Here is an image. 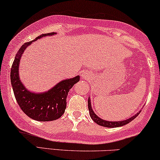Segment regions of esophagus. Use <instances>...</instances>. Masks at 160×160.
Instances as JSON below:
<instances>
[{
    "instance_id": "esophagus-1",
    "label": "esophagus",
    "mask_w": 160,
    "mask_h": 160,
    "mask_svg": "<svg viewBox=\"0 0 160 160\" xmlns=\"http://www.w3.org/2000/svg\"><path fill=\"white\" fill-rule=\"evenodd\" d=\"M82 79H85V80H86V79H87V75L86 74H82Z\"/></svg>"
}]
</instances>
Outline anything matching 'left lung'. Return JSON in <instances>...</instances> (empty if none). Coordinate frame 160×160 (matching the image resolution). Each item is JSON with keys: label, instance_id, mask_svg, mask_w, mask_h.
<instances>
[{"label": "left lung", "instance_id": "8db88e82", "mask_svg": "<svg viewBox=\"0 0 160 160\" xmlns=\"http://www.w3.org/2000/svg\"><path fill=\"white\" fill-rule=\"evenodd\" d=\"M88 110H89V114L91 118L92 119V120L94 121V122H96L97 124L101 125V126L103 127H106V128H117V127H120V126H123V125L128 124L130 122H131L133 120H134L136 117L138 116L139 113H140L141 110L139 111L137 114H135L133 116H131L130 118L126 119L125 120H121V121H107L103 119H101L100 117H99L98 115H97L94 112L92 109V104H91V99L90 98H88Z\"/></svg>", "mask_w": 160, "mask_h": 160}]
</instances>
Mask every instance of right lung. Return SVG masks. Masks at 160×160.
<instances>
[{
	"label": "right lung",
	"instance_id": "1",
	"mask_svg": "<svg viewBox=\"0 0 160 160\" xmlns=\"http://www.w3.org/2000/svg\"><path fill=\"white\" fill-rule=\"evenodd\" d=\"M56 35V32L43 34L35 40L24 43L16 54L12 66L10 79L15 99L22 111L33 120L40 122L55 120L65 112L66 98L71 88L80 80V76L66 79L54 86L49 90L41 93L32 92L24 86L20 80L19 66L21 57L26 48L40 38Z\"/></svg>",
	"mask_w": 160,
	"mask_h": 160
}]
</instances>
